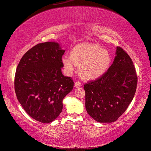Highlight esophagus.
Segmentation results:
<instances>
[{
    "mask_svg": "<svg viewBox=\"0 0 151 151\" xmlns=\"http://www.w3.org/2000/svg\"><path fill=\"white\" fill-rule=\"evenodd\" d=\"M81 85V83L80 82V81H76V82H75V85H74V86H75L76 88H78V87H80Z\"/></svg>",
    "mask_w": 151,
    "mask_h": 151,
    "instance_id": "1",
    "label": "esophagus"
}]
</instances>
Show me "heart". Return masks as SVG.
<instances>
[{
    "instance_id": "1",
    "label": "heart",
    "mask_w": 151,
    "mask_h": 151,
    "mask_svg": "<svg viewBox=\"0 0 151 151\" xmlns=\"http://www.w3.org/2000/svg\"><path fill=\"white\" fill-rule=\"evenodd\" d=\"M62 63L68 73H72L77 65H80L81 77L86 80H93L101 77L107 71L111 57L107 50L98 44L82 43L73 47L71 55H65Z\"/></svg>"
}]
</instances>
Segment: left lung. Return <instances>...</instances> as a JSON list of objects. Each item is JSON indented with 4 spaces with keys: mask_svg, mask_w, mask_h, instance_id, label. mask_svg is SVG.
<instances>
[{
    "mask_svg": "<svg viewBox=\"0 0 151 151\" xmlns=\"http://www.w3.org/2000/svg\"><path fill=\"white\" fill-rule=\"evenodd\" d=\"M137 85L133 61L125 50L117 46L116 56L108 70L83 86L87 112L97 122H114L131 104Z\"/></svg>",
    "mask_w": 151,
    "mask_h": 151,
    "instance_id": "obj_1",
    "label": "left lung"
}]
</instances>
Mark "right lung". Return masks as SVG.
Instances as JSON below:
<instances>
[{"instance_id":"right-lung-1","label":"right lung","mask_w":151,"mask_h":151,"mask_svg":"<svg viewBox=\"0 0 151 151\" xmlns=\"http://www.w3.org/2000/svg\"><path fill=\"white\" fill-rule=\"evenodd\" d=\"M64 52L57 42L38 44L25 53L17 66V99L25 111L39 122L55 120L62 111L63 98L73 89L72 79L62 73Z\"/></svg>"}]
</instances>
